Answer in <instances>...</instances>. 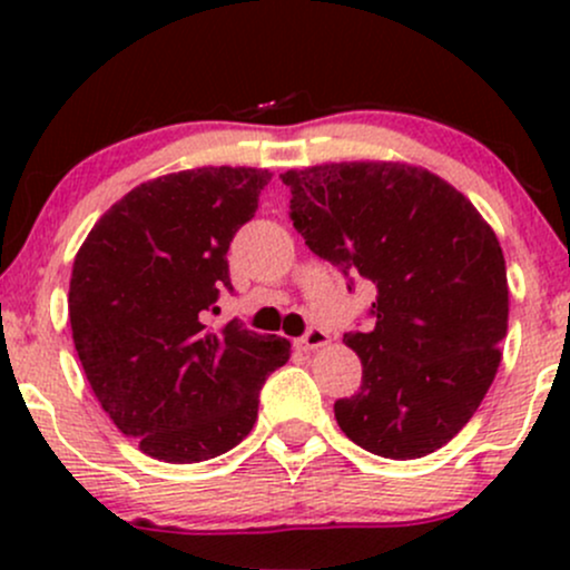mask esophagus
<instances>
[{
	"mask_svg": "<svg viewBox=\"0 0 570 570\" xmlns=\"http://www.w3.org/2000/svg\"><path fill=\"white\" fill-rule=\"evenodd\" d=\"M330 343V335H326V332L322 330V326H307V332L303 337L297 340V345L299 348H305V351H313V348H322V345H326Z\"/></svg>",
	"mask_w": 570,
	"mask_h": 570,
	"instance_id": "34e87169",
	"label": "esophagus"
}]
</instances>
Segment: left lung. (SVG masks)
<instances>
[{
	"label": "left lung",
	"instance_id": "obj_1",
	"mask_svg": "<svg viewBox=\"0 0 570 570\" xmlns=\"http://www.w3.org/2000/svg\"><path fill=\"white\" fill-rule=\"evenodd\" d=\"M307 248L375 286L370 330L345 332L362 389L337 426L370 453L423 458L469 423L501 364L509 286L499 238L440 176L402 163L281 174Z\"/></svg>",
	"mask_w": 570,
	"mask_h": 570
}]
</instances>
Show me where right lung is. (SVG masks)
Segmentation results:
<instances>
[{
  "label": "right lung",
  "mask_w": 570,
  "mask_h": 570,
  "mask_svg": "<svg viewBox=\"0 0 570 570\" xmlns=\"http://www.w3.org/2000/svg\"><path fill=\"white\" fill-rule=\"evenodd\" d=\"M271 174L195 168L130 189L88 233L71 267L69 322L104 412L147 455L198 463L254 429L259 391L289 340L238 318L208 330L233 292L227 248Z\"/></svg>",
  "instance_id": "add662e5"
}]
</instances>
